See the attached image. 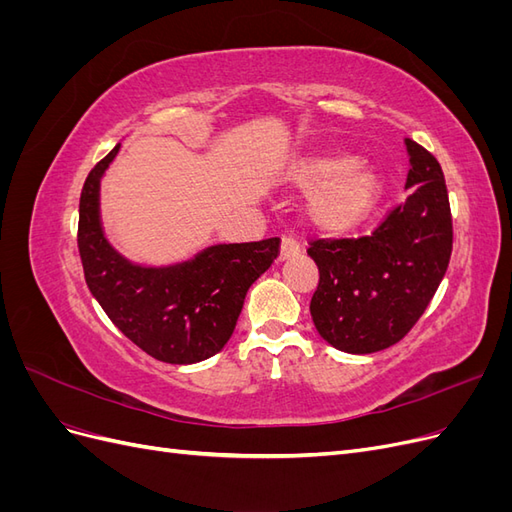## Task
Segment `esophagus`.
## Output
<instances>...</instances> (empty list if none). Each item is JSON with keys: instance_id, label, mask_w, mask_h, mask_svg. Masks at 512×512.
I'll return each instance as SVG.
<instances>
[{"instance_id": "obj_1", "label": "esophagus", "mask_w": 512, "mask_h": 512, "mask_svg": "<svg viewBox=\"0 0 512 512\" xmlns=\"http://www.w3.org/2000/svg\"><path fill=\"white\" fill-rule=\"evenodd\" d=\"M299 254V245L294 243L292 239H282V245H280V256H277V260L284 262V260H290L292 256Z\"/></svg>"}]
</instances>
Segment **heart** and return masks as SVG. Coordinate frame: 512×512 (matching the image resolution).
Masks as SVG:
<instances>
[{
    "label": "heart",
    "mask_w": 512,
    "mask_h": 512,
    "mask_svg": "<svg viewBox=\"0 0 512 512\" xmlns=\"http://www.w3.org/2000/svg\"><path fill=\"white\" fill-rule=\"evenodd\" d=\"M309 192L305 220L320 235L342 237L361 228L384 196L382 170L350 151H324L303 158L290 173Z\"/></svg>",
    "instance_id": "heart-1"
}]
</instances>
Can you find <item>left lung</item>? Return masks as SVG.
I'll use <instances>...</instances> for the list:
<instances>
[{
    "label": "left lung",
    "mask_w": 512,
    "mask_h": 512,
    "mask_svg": "<svg viewBox=\"0 0 512 512\" xmlns=\"http://www.w3.org/2000/svg\"><path fill=\"white\" fill-rule=\"evenodd\" d=\"M404 203L361 239L314 241L307 254L320 282L309 303L324 342L348 354L380 352L404 339L446 273L453 222L442 168L406 138Z\"/></svg>",
    "instance_id": "obj_1"
}]
</instances>
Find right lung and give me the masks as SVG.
<instances>
[{
  "mask_svg": "<svg viewBox=\"0 0 512 512\" xmlns=\"http://www.w3.org/2000/svg\"><path fill=\"white\" fill-rule=\"evenodd\" d=\"M121 145L85 179L79 254L89 292L115 327L153 359L192 365L218 354L237 327L245 294L280 252V239L218 243L173 265H138L104 235L100 181Z\"/></svg>",
  "mask_w": 512,
  "mask_h": 512,
  "instance_id": "add662e5",
  "label": "right lung"
}]
</instances>
